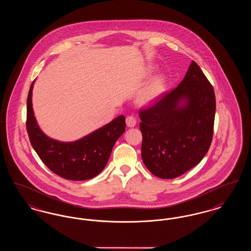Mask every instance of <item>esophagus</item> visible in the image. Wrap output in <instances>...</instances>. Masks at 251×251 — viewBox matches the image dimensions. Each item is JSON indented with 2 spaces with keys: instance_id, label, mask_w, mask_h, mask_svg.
Instances as JSON below:
<instances>
[{
  "instance_id": "34e87169",
  "label": "esophagus",
  "mask_w": 251,
  "mask_h": 251,
  "mask_svg": "<svg viewBox=\"0 0 251 251\" xmlns=\"http://www.w3.org/2000/svg\"><path fill=\"white\" fill-rule=\"evenodd\" d=\"M126 124H127L128 127L132 128V127H134V126L136 125V120H135L132 116L127 117V118H126Z\"/></svg>"
}]
</instances>
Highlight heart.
Instances as JSON below:
<instances>
[{
	"label": "heart",
	"instance_id": "obj_1",
	"mask_svg": "<svg viewBox=\"0 0 251 251\" xmlns=\"http://www.w3.org/2000/svg\"><path fill=\"white\" fill-rule=\"evenodd\" d=\"M167 82L164 76L157 75L152 77L136 98V102L140 106H149L157 101L166 91Z\"/></svg>",
	"mask_w": 251,
	"mask_h": 251
}]
</instances>
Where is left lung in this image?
Segmentation results:
<instances>
[{
  "label": "left lung",
  "instance_id": "8db88e82",
  "mask_svg": "<svg viewBox=\"0 0 251 251\" xmlns=\"http://www.w3.org/2000/svg\"><path fill=\"white\" fill-rule=\"evenodd\" d=\"M215 115L214 88L192 61L176 88L139 112L146 167L161 179H174L197 166L212 143Z\"/></svg>",
  "mask_w": 251,
  "mask_h": 251
}]
</instances>
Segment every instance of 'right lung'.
I'll use <instances>...</instances> for the list:
<instances>
[{"mask_svg": "<svg viewBox=\"0 0 251 251\" xmlns=\"http://www.w3.org/2000/svg\"><path fill=\"white\" fill-rule=\"evenodd\" d=\"M34 83L27 98L26 128L37 155L53 173L64 179L85 180L99 175L106 166L114 145L125 131L124 116L76 141H57L47 136L37 125L32 105Z\"/></svg>", "mask_w": 251, "mask_h": 251, "instance_id": "right-lung-1", "label": "right lung"}]
</instances>
